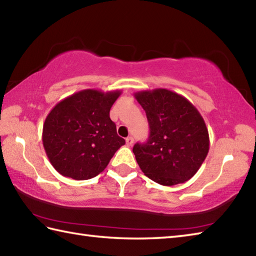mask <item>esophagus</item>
Returning <instances> with one entry per match:
<instances>
[{
	"mask_svg": "<svg viewBox=\"0 0 256 256\" xmlns=\"http://www.w3.org/2000/svg\"><path fill=\"white\" fill-rule=\"evenodd\" d=\"M126 144H127L128 147H130V146H132V144H134V138H132V137L126 138Z\"/></svg>",
	"mask_w": 256,
	"mask_h": 256,
	"instance_id": "34e87169",
	"label": "esophagus"
}]
</instances>
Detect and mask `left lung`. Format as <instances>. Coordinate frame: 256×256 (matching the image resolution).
I'll return each instance as SVG.
<instances>
[{
	"instance_id": "8db88e82",
	"label": "left lung",
	"mask_w": 256,
	"mask_h": 256,
	"mask_svg": "<svg viewBox=\"0 0 256 256\" xmlns=\"http://www.w3.org/2000/svg\"><path fill=\"white\" fill-rule=\"evenodd\" d=\"M134 98L144 109L150 128L148 142H137L132 149L140 169L161 186L190 180L210 147L199 110L186 97L166 88L138 92Z\"/></svg>"
}]
</instances>
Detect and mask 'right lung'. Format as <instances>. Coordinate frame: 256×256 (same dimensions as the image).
I'll return each instance as SVG.
<instances>
[{
  "instance_id": "1",
  "label": "right lung",
  "mask_w": 256,
  "mask_h": 256,
  "mask_svg": "<svg viewBox=\"0 0 256 256\" xmlns=\"http://www.w3.org/2000/svg\"><path fill=\"white\" fill-rule=\"evenodd\" d=\"M122 90H84L56 104L43 124V146L62 176L87 180L105 170L126 144L117 134L109 112Z\"/></svg>"
}]
</instances>
